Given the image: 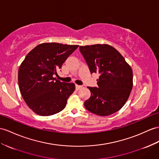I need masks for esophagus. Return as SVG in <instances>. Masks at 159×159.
Returning a JSON list of instances; mask_svg holds the SVG:
<instances>
[{
  "label": "esophagus",
  "mask_w": 159,
  "mask_h": 159,
  "mask_svg": "<svg viewBox=\"0 0 159 159\" xmlns=\"http://www.w3.org/2000/svg\"><path fill=\"white\" fill-rule=\"evenodd\" d=\"M82 88V86H81V85H75V89L77 90H80V89Z\"/></svg>",
  "instance_id": "34e87169"
}]
</instances>
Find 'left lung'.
Here are the masks:
<instances>
[{
    "label": "left lung",
    "instance_id": "obj_1",
    "mask_svg": "<svg viewBox=\"0 0 159 159\" xmlns=\"http://www.w3.org/2000/svg\"><path fill=\"white\" fill-rule=\"evenodd\" d=\"M91 74L99 75L98 87H88L90 98L84 102L86 109L100 116L119 111L125 104L133 87V72L124 58L113 46L94 44L80 46Z\"/></svg>",
    "mask_w": 159,
    "mask_h": 159
}]
</instances>
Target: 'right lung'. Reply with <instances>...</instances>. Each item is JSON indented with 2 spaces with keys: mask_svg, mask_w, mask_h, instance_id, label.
I'll use <instances>...</instances> for the list:
<instances>
[{
  "mask_svg": "<svg viewBox=\"0 0 159 159\" xmlns=\"http://www.w3.org/2000/svg\"><path fill=\"white\" fill-rule=\"evenodd\" d=\"M78 45L43 43L26 55L18 72L19 90L28 106L41 116L56 114L64 109L75 90L73 83L53 77Z\"/></svg>",
  "mask_w": 159,
  "mask_h": 159,
  "instance_id": "right-lung-1",
  "label": "right lung"
}]
</instances>
